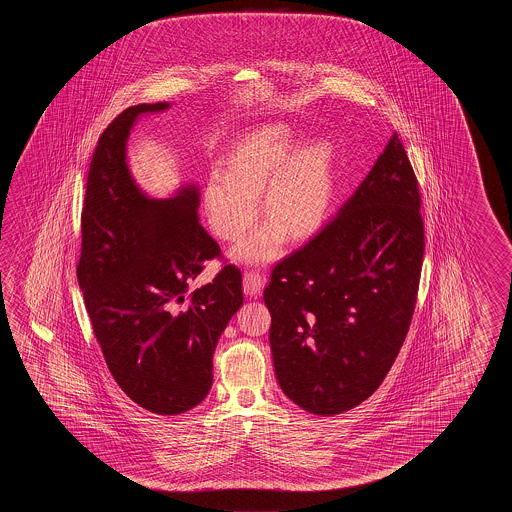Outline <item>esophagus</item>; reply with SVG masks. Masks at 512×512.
<instances>
[{"mask_svg":"<svg viewBox=\"0 0 512 512\" xmlns=\"http://www.w3.org/2000/svg\"><path fill=\"white\" fill-rule=\"evenodd\" d=\"M265 285V278L261 272L247 271L243 274V293L247 296H258Z\"/></svg>","mask_w":512,"mask_h":512,"instance_id":"1","label":"esophagus"}]
</instances>
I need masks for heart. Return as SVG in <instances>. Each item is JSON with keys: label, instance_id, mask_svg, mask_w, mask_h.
Listing matches in <instances>:
<instances>
[{"label": "heart", "instance_id": "heart-1", "mask_svg": "<svg viewBox=\"0 0 512 512\" xmlns=\"http://www.w3.org/2000/svg\"><path fill=\"white\" fill-rule=\"evenodd\" d=\"M296 148V133L287 124H267L234 144L229 170L208 175L203 203L208 223L221 240L243 238L263 208L271 216L240 243L232 258L260 265L274 260L287 234L305 238L322 227L333 192V150L315 141Z\"/></svg>", "mask_w": 512, "mask_h": 512}]
</instances>
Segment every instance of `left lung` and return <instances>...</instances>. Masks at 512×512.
Wrapping results in <instances>:
<instances>
[{
	"label": "left lung",
	"instance_id": "8db88e82",
	"mask_svg": "<svg viewBox=\"0 0 512 512\" xmlns=\"http://www.w3.org/2000/svg\"><path fill=\"white\" fill-rule=\"evenodd\" d=\"M421 196L397 133L337 216L272 269V360L309 414H342L381 386L414 315L425 254Z\"/></svg>",
	"mask_w": 512,
	"mask_h": 512
}]
</instances>
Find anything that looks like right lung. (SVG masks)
<instances>
[{
	"instance_id": "add662e5",
	"label": "right lung",
	"mask_w": 512,
	"mask_h": 512,
	"mask_svg": "<svg viewBox=\"0 0 512 512\" xmlns=\"http://www.w3.org/2000/svg\"><path fill=\"white\" fill-rule=\"evenodd\" d=\"M168 102L124 109L98 139L82 208L78 285L113 379L133 403L185 414L212 386L221 333L243 304L241 272L225 265L188 293L219 245L199 225V190L166 199L135 183L126 144L135 122Z\"/></svg>"
}]
</instances>
